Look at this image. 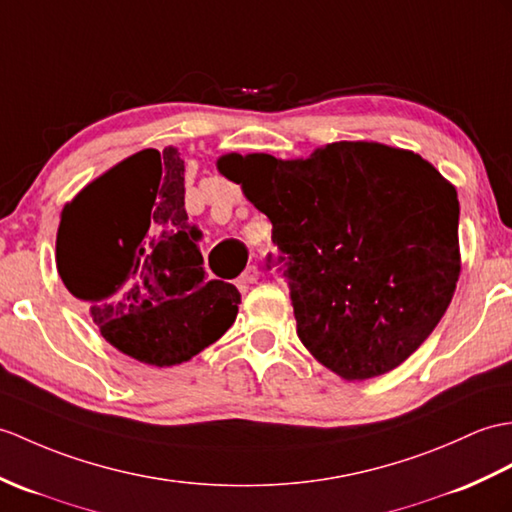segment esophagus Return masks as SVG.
Instances as JSON below:
<instances>
[{
	"label": "esophagus",
	"instance_id": "obj_1",
	"mask_svg": "<svg viewBox=\"0 0 512 512\" xmlns=\"http://www.w3.org/2000/svg\"><path fill=\"white\" fill-rule=\"evenodd\" d=\"M257 279H259V268L257 266H248L240 275V279H237V288H240L242 292H246L253 283H257Z\"/></svg>",
	"mask_w": 512,
	"mask_h": 512
}]
</instances>
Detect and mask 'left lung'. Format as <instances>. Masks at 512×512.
Wrapping results in <instances>:
<instances>
[{"instance_id":"obj_1","label":"left lung","mask_w":512,"mask_h":512,"mask_svg":"<svg viewBox=\"0 0 512 512\" xmlns=\"http://www.w3.org/2000/svg\"><path fill=\"white\" fill-rule=\"evenodd\" d=\"M218 170L272 222L296 334L329 371L384 375L432 334L460 275L458 194L432 163L336 141L294 161L231 152Z\"/></svg>"}]
</instances>
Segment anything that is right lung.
Here are the masks:
<instances>
[{
  "mask_svg": "<svg viewBox=\"0 0 512 512\" xmlns=\"http://www.w3.org/2000/svg\"><path fill=\"white\" fill-rule=\"evenodd\" d=\"M176 148L141 150L65 205L56 268L115 349L152 366L194 358L237 316L235 285L207 279Z\"/></svg>",
  "mask_w": 512,
  "mask_h": 512,
  "instance_id": "right-lung-1",
  "label": "right lung"
}]
</instances>
